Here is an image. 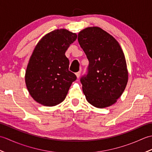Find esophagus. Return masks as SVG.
I'll return each mask as SVG.
<instances>
[{
  "instance_id": "34e87169",
  "label": "esophagus",
  "mask_w": 152,
  "mask_h": 152,
  "mask_svg": "<svg viewBox=\"0 0 152 152\" xmlns=\"http://www.w3.org/2000/svg\"><path fill=\"white\" fill-rule=\"evenodd\" d=\"M80 74H81V71H79V72H76V76L77 78H79V77H80Z\"/></svg>"
}]
</instances>
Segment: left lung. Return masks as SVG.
<instances>
[{
    "mask_svg": "<svg viewBox=\"0 0 152 152\" xmlns=\"http://www.w3.org/2000/svg\"><path fill=\"white\" fill-rule=\"evenodd\" d=\"M78 40L89 62L88 74L81 78L87 101L98 108L115 104L128 82L127 63L120 45L98 27L80 31Z\"/></svg>",
    "mask_w": 152,
    "mask_h": 152,
    "instance_id": "1",
    "label": "left lung"
}]
</instances>
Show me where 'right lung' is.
I'll return each instance as SVG.
<instances>
[{
	"instance_id": "1",
	"label": "right lung",
	"mask_w": 152,
	"mask_h": 152,
	"mask_svg": "<svg viewBox=\"0 0 152 152\" xmlns=\"http://www.w3.org/2000/svg\"><path fill=\"white\" fill-rule=\"evenodd\" d=\"M76 38V33L60 28L46 34L35 46L25 80L29 94L39 104L56 106L66 98L76 76L69 70L65 52Z\"/></svg>"
}]
</instances>
